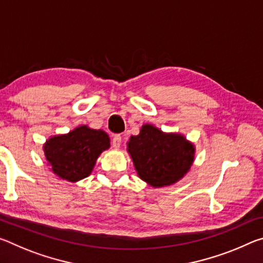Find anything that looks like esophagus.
Returning <instances> with one entry per match:
<instances>
[{"label":"esophagus","mask_w":263,"mask_h":263,"mask_svg":"<svg viewBox=\"0 0 263 263\" xmlns=\"http://www.w3.org/2000/svg\"><path fill=\"white\" fill-rule=\"evenodd\" d=\"M112 146L115 148H118L119 146H121V144H122V137L119 136V135H116V136H114V138H112Z\"/></svg>","instance_id":"1"}]
</instances>
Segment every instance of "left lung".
Listing matches in <instances>:
<instances>
[{"mask_svg":"<svg viewBox=\"0 0 263 263\" xmlns=\"http://www.w3.org/2000/svg\"><path fill=\"white\" fill-rule=\"evenodd\" d=\"M127 152L142 181L154 188L174 184L194 162L195 147L179 133H163L151 124L142 125L127 142Z\"/></svg>","mask_w":263,"mask_h":263,"instance_id":"8db88e82","label":"left lung"}]
</instances>
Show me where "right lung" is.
I'll return each mask as SVG.
<instances>
[{"label": "right lung", "instance_id": "obj_1", "mask_svg": "<svg viewBox=\"0 0 263 263\" xmlns=\"http://www.w3.org/2000/svg\"><path fill=\"white\" fill-rule=\"evenodd\" d=\"M109 147L110 139L104 131L82 125L67 135L50 138L44 152L54 174L77 182L90 175L97 158Z\"/></svg>", "mask_w": 263, "mask_h": 263}]
</instances>
